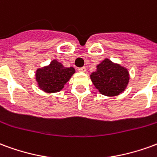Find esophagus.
Masks as SVG:
<instances>
[{
  "label": "esophagus",
  "mask_w": 157,
  "mask_h": 157,
  "mask_svg": "<svg viewBox=\"0 0 157 157\" xmlns=\"http://www.w3.org/2000/svg\"><path fill=\"white\" fill-rule=\"evenodd\" d=\"M78 71L86 72V67H81V68H78Z\"/></svg>",
  "instance_id": "esophagus-1"
}]
</instances>
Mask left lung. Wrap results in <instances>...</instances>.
<instances>
[{"label":"left lung","mask_w":157,"mask_h":157,"mask_svg":"<svg viewBox=\"0 0 157 157\" xmlns=\"http://www.w3.org/2000/svg\"><path fill=\"white\" fill-rule=\"evenodd\" d=\"M91 80L101 94L114 97L124 91L129 75L127 69L105 59L91 74Z\"/></svg>","instance_id":"obj_1"}]
</instances>
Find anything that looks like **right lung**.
Masks as SVG:
<instances>
[{
  "instance_id": "obj_1",
  "label": "right lung",
  "mask_w": 157,
  "mask_h": 157,
  "mask_svg": "<svg viewBox=\"0 0 157 157\" xmlns=\"http://www.w3.org/2000/svg\"><path fill=\"white\" fill-rule=\"evenodd\" d=\"M75 71L73 67H64L61 63L54 59L49 65L37 70L36 81L39 88L45 92H58L64 88V85Z\"/></svg>"
}]
</instances>
